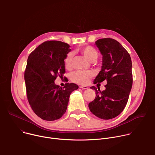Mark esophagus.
<instances>
[{"instance_id": "obj_1", "label": "esophagus", "mask_w": 155, "mask_h": 155, "mask_svg": "<svg viewBox=\"0 0 155 155\" xmlns=\"http://www.w3.org/2000/svg\"><path fill=\"white\" fill-rule=\"evenodd\" d=\"M80 87L81 88V89H83V90H87V87L86 86H80Z\"/></svg>"}]
</instances>
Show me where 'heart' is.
<instances>
[{"label":"heart","mask_w":155,"mask_h":155,"mask_svg":"<svg viewBox=\"0 0 155 155\" xmlns=\"http://www.w3.org/2000/svg\"><path fill=\"white\" fill-rule=\"evenodd\" d=\"M77 50L81 53L88 61L91 62L95 61L99 56L98 51L97 50L91 45H81L79 46ZM73 59V54L69 53L66 54L64 59V68L67 70H70L72 68ZM94 72L91 71H76L72 74L71 80L73 82L80 84H86L90 80L94 77Z\"/></svg>","instance_id":"heart-1"}]
</instances>
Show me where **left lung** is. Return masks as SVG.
<instances>
[{
  "label": "left lung",
  "mask_w": 155,
  "mask_h": 155,
  "mask_svg": "<svg viewBox=\"0 0 155 155\" xmlns=\"http://www.w3.org/2000/svg\"><path fill=\"white\" fill-rule=\"evenodd\" d=\"M96 44L102 54V69L94 83L106 80L105 90L92 86L96 97L88 104L93 114L103 120L119 115L125 108L132 85V61L126 50L116 40L104 38ZM99 84V83H98Z\"/></svg>",
  "instance_id": "obj_1"
}]
</instances>
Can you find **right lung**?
Here are the masks:
<instances>
[{"label": "right lung", "mask_w": 155, "mask_h": 155, "mask_svg": "<svg viewBox=\"0 0 155 155\" xmlns=\"http://www.w3.org/2000/svg\"><path fill=\"white\" fill-rule=\"evenodd\" d=\"M68 43L57 40L42 43L29 56L25 80L28 100L34 112L46 121L59 119L67 110L71 93L78 86L65 83L63 87L54 80L65 73L64 59L71 50Z\"/></svg>", "instance_id": "obj_1"}]
</instances>
